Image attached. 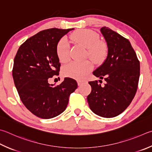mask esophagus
Returning a JSON list of instances; mask_svg holds the SVG:
<instances>
[{"label": "esophagus", "mask_w": 152, "mask_h": 152, "mask_svg": "<svg viewBox=\"0 0 152 152\" xmlns=\"http://www.w3.org/2000/svg\"><path fill=\"white\" fill-rule=\"evenodd\" d=\"M77 82H78V85L80 86H81V85H82L83 84L86 83V80H77Z\"/></svg>", "instance_id": "obj_1"}]
</instances>
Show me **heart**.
<instances>
[{"label": "heart", "mask_w": 152, "mask_h": 152, "mask_svg": "<svg viewBox=\"0 0 152 152\" xmlns=\"http://www.w3.org/2000/svg\"><path fill=\"white\" fill-rule=\"evenodd\" d=\"M71 39L77 44L87 48L88 55L95 62H101L106 56V48L102 43L99 42L98 36L90 30L77 31L71 35ZM57 55L61 62H67L70 56V47L66 38L60 40L57 45ZM92 64L90 61L72 62L65 65L62 73L65 76L76 79H82L92 70Z\"/></svg>", "instance_id": "heart-1"}]
</instances>
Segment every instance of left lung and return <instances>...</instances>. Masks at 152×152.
Segmentation results:
<instances>
[{"label": "left lung", "instance_id": "1", "mask_svg": "<svg viewBox=\"0 0 152 152\" xmlns=\"http://www.w3.org/2000/svg\"><path fill=\"white\" fill-rule=\"evenodd\" d=\"M107 52L104 62L93 74L106 84L89 82L92 92L87 100L99 116L115 117L125 110L136 94L140 77V62L129 41L107 27L100 29ZM99 80V82H100Z\"/></svg>", "mask_w": 152, "mask_h": 152}]
</instances>
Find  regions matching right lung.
<instances>
[{"label":"right lung","instance_id":"1","mask_svg":"<svg viewBox=\"0 0 152 152\" xmlns=\"http://www.w3.org/2000/svg\"><path fill=\"white\" fill-rule=\"evenodd\" d=\"M72 29L50 28L27 39L14 60L12 77L21 101L37 117L50 119L64 111L69 96L78 88L72 78H64L59 85L48 78L59 74L57 45Z\"/></svg>","mask_w":152,"mask_h":152}]
</instances>
